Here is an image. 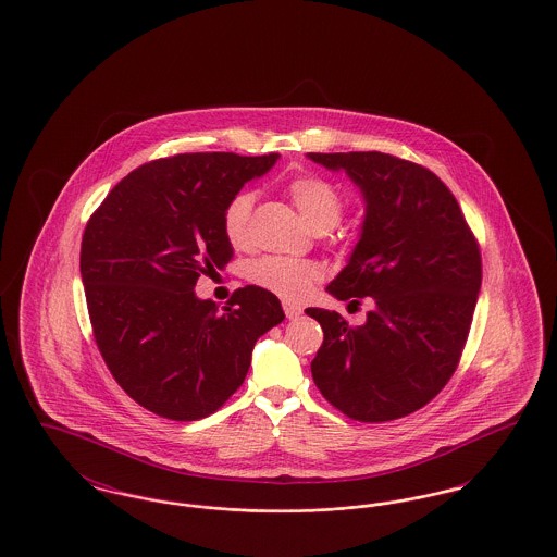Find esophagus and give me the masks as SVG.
I'll use <instances>...</instances> for the list:
<instances>
[{"mask_svg":"<svg viewBox=\"0 0 557 557\" xmlns=\"http://www.w3.org/2000/svg\"><path fill=\"white\" fill-rule=\"evenodd\" d=\"M284 313H286V318L296 319L302 315V309L298 307V305H292V302H284Z\"/></svg>","mask_w":557,"mask_h":557,"instance_id":"esophagus-1","label":"esophagus"}]
</instances>
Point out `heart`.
Returning a JSON list of instances; mask_svg holds the SVG:
<instances>
[{
  "instance_id": "heart-1",
  "label": "heart",
  "mask_w": 557,
  "mask_h": 557,
  "mask_svg": "<svg viewBox=\"0 0 557 557\" xmlns=\"http://www.w3.org/2000/svg\"><path fill=\"white\" fill-rule=\"evenodd\" d=\"M288 196L302 219L318 232L332 230L345 209V198L332 182L319 175H298L288 184ZM252 194L239 191L223 212V234L234 248L250 244ZM321 280V267L313 261L267 257L252 267V282L284 300H300Z\"/></svg>"
}]
</instances>
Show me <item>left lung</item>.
I'll return each instance as SVG.
<instances>
[{
  "label": "left lung",
  "mask_w": 557,
  "mask_h": 557,
  "mask_svg": "<svg viewBox=\"0 0 557 557\" xmlns=\"http://www.w3.org/2000/svg\"><path fill=\"white\" fill-rule=\"evenodd\" d=\"M307 157L345 171L366 202L359 242L327 292L373 298L359 327L336 311L307 309L323 330L313 380L350 420L405 418L436 397L459 363L482 282L476 238L449 187L422 164L382 152Z\"/></svg>",
  "instance_id": "8db88e82"
}]
</instances>
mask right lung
I'll use <instances>...</instances> for the list:
<instances>
[{
    "label": "right lung",
    "instance_id": "right-lung-1",
    "mask_svg": "<svg viewBox=\"0 0 557 557\" xmlns=\"http://www.w3.org/2000/svg\"><path fill=\"white\" fill-rule=\"evenodd\" d=\"M280 154L196 152L152 160L110 189L87 221L81 280L94 338L129 397L160 418L194 422L232 397L257 341L284 321L259 286L223 311L194 292L232 261L223 212Z\"/></svg>",
    "mask_w": 557,
    "mask_h": 557
}]
</instances>
